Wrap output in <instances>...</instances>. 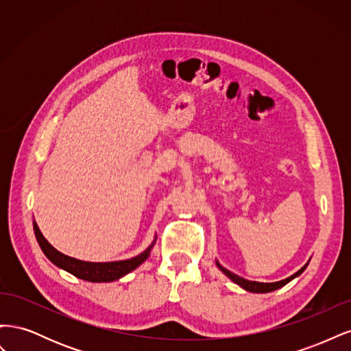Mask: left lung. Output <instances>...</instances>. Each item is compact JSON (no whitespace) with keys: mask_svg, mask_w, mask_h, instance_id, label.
<instances>
[{"mask_svg":"<svg viewBox=\"0 0 351 351\" xmlns=\"http://www.w3.org/2000/svg\"><path fill=\"white\" fill-rule=\"evenodd\" d=\"M307 265H309V262H307L303 268H300L299 271H297L295 274H293L291 277H289V278H285V280H281V281H277V282H258V281H249V280H244V278H241V277H239V275H236V274H232L231 271H228V269H226L224 267H221V265L217 262V267L224 272L227 277L231 280V281H234L236 284H239L241 289H244V290H247V291H252V293H271V291H275V290H278V289H281V287H284L285 284H289L291 280H294L295 277H299V275L307 268Z\"/></svg>","mask_w":351,"mask_h":351,"instance_id":"8db88e82","label":"left lung"}]
</instances>
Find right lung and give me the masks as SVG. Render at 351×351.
<instances>
[{
    "mask_svg": "<svg viewBox=\"0 0 351 351\" xmlns=\"http://www.w3.org/2000/svg\"><path fill=\"white\" fill-rule=\"evenodd\" d=\"M34 230H35V236L39 243V246L42 252L45 253V256L57 265L58 268L64 269L70 274H73L74 277H77L84 281H90V282H111L115 280H120L124 277L125 274L132 272L137 267L149 258L151 250L155 244V240L152 244L147 247L145 252H142L137 256L127 259V261H115V262H84L67 256V254L58 252L56 247H52L48 243V240L42 236V232L38 227L36 222L34 221Z\"/></svg>",
    "mask_w": 351,
    "mask_h": 351,
    "instance_id": "obj_1",
    "label": "right lung"
}]
</instances>
